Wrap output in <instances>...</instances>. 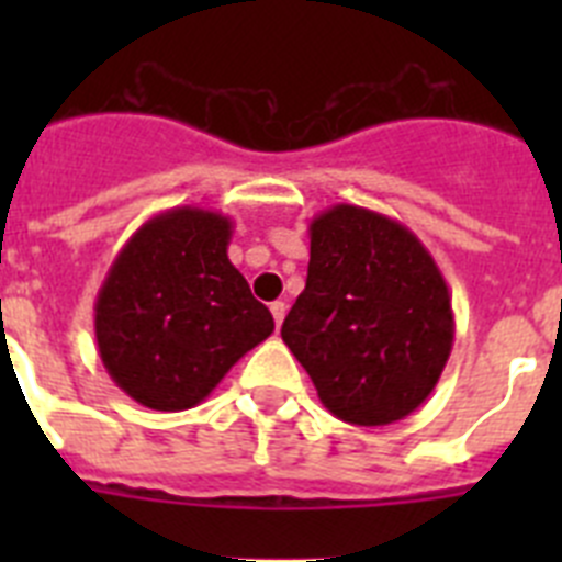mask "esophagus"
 <instances>
[{
	"label": "esophagus",
	"instance_id": "34e87169",
	"mask_svg": "<svg viewBox=\"0 0 562 562\" xmlns=\"http://www.w3.org/2000/svg\"><path fill=\"white\" fill-rule=\"evenodd\" d=\"M270 312H272V317H276V329H281V324H284V315H286V304L284 301H272Z\"/></svg>",
	"mask_w": 562,
	"mask_h": 562
}]
</instances>
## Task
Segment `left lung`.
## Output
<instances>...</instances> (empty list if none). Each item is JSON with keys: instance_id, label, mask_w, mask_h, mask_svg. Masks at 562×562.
I'll return each instance as SVG.
<instances>
[{"instance_id": "1", "label": "left lung", "mask_w": 562, "mask_h": 562, "mask_svg": "<svg viewBox=\"0 0 562 562\" xmlns=\"http://www.w3.org/2000/svg\"><path fill=\"white\" fill-rule=\"evenodd\" d=\"M448 281L414 231L369 207L310 222V272L281 337L324 408L357 428L414 414L453 349Z\"/></svg>"}]
</instances>
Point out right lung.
I'll return each instance as SVG.
<instances>
[{
	"label": "right lung",
	"instance_id": "1",
	"mask_svg": "<svg viewBox=\"0 0 562 562\" xmlns=\"http://www.w3.org/2000/svg\"><path fill=\"white\" fill-rule=\"evenodd\" d=\"M231 216L182 205L143 222L95 297V340L114 385L151 411L200 405L276 329L231 265Z\"/></svg>",
	"mask_w": 562,
	"mask_h": 562
}]
</instances>
